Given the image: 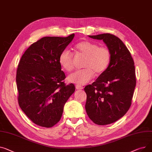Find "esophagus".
Here are the masks:
<instances>
[{
	"mask_svg": "<svg viewBox=\"0 0 152 152\" xmlns=\"http://www.w3.org/2000/svg\"><path fill=\"white\" fill-rule=\"evenodd\" d=\"M75 87H76L77 90H82V89H83V86H80V85H77L75 86Z\"/></svg>",
	"mask_w": 152,
	"mask_h": 152,
	"instance_id": "obj_1",
	"label": "esophagus"
}]
</instances>
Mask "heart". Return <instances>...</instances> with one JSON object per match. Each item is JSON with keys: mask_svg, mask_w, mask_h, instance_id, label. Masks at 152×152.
<instances>
[{"mask_svg": "<svg viewBox=\"0 0 152 152\" xmlns=\"http://www.w3.org/2000/svg\"><path fill=\"white\" fill-rule=\"evenodd\" d=\"M75 50L79 55L85 58L83 67L68 77V80L78 85H83L91 81L94 75H99L107 69L111 60V52L106 47L99 46L97 43L83 40L77 43ZM59 63L67 72L74 68V55L68 50L62 51L59 56Z\"/></svg>", "mask_w": 152, "mask_h": 152, "instance_id": "b5f03b06", "label": "heart"}]
</instances>
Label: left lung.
I'll use <instances>...</instances> for the list:
<instances>
[{"instance_id": "8db88e82", "label": "left lung", "mask_w": 152, "mask_h": 152, "mask_svg": "<svg viewBox=\"0 0 152 152\" xmlns=\"http://www.w3.org/2000/svg\"><path fill=\"white\" fill-rule=\"evenodd\" d=\"M89 37L102 40L111 52L107 69L84 88L89 118L98 125H106L121 118L130 107L136 85L134 62L125 45L115 35L107 33Z\"/></svg>"}]
</instances>
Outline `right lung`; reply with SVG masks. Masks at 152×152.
I'll return each instance as SVG.
<instances>
[{
  "label": "right lung",
  "mask_w": 152,
  "mask_h": 152,
  "mask_svg": "<svg viewBox=\"0 0 152 152\" xmlns=\"http://www.w3.org/2000/svg\"><path fill=\"white\" fill-rule=\"evenodd\" d=\"M45 37L32 43L23 55L16 70L19 105L34 123L51 128L59 122L64 106L75 90L66 85L59 63L61 52L74 37Z\"/></svg>",
  "instance_id": "right-lung-1"
}]
</instances>
